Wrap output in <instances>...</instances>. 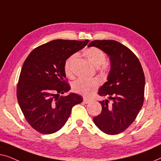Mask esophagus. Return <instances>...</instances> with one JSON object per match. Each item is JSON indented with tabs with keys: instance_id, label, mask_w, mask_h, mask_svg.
<instances>
[{
	"instance_id": "esophagus-1",
	"label": "esophagus",
	"mask_w": 161,
	"mask_h": 161,
	"mask_svg": "<svg viewBox=\"0 0 161 161\" xmlns=\"http://www.w3.org/2000/svg\"><path fill=\"white\" fill-rule=\"evenodd\" d=\"M83 103H86V104H87V103H90V100L84 97V98H83Z\"/></svg>"
}]
</instances>
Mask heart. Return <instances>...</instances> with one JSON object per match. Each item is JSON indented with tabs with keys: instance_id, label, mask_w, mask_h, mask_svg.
Wrapping results in <instances>:
<instances>
[{
	"instance_id": "b5f03b06",
	"label": "heart",
	"mask_w": 161,
	"mask_h": 161,
	"mask_svg": "<svg viewBox=\"0 0 161 161\" xmlns=\"http://www.w3.org/2000/svg\"><path fill=\"white\" fill-rule=\"evenodd\" d=\"M83 55L89 59L92 64L97 67L100 72H105L107 69L106 56L100 48L90 47L83 50ZM77 57L74 53L67 57L64 63V71L66 75L72 78L73 75V63ZM99 83L95 79L79 78L72 84V89L75 92L85 97L91 96L98 88Z\"/></svg>"
}]
</instances>
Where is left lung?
<instances>
[{"instance_id":"obj_1","label":"left lung","mask_w":161,"mask_h":161,"mask_svg":"<svg viewBox=\"0 0 161 161\" xmlns=\"http://www.w3.org/2000/svg\"><path fill=\"white\" fill-rule=\"evenodd\" d=\"M100 48L111 61L108 81L98 94L108 97L99 101L102 111L94 116L96 126L103 133L116 135L125 131L134 121L144 100L145 77L137 56L126 46L115 40H94L89 47ZM112 103H109V100Z\"/></svg>"}]
</instances>
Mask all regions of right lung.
Wrapping results in <instances>:
<instances>
[{"label":"right lung","instance_id":"1","mask_svg":"<svg viewBox=\"0 0 161 161\" xmlns=\"http://www.w3.org/2000/svg\"><path fill=\"white\" fill-rule=\"evenodd\" d=\"M89 40L56 39L31 52L22 67L17 86V100L25 119L42 134L56 133L69 117L72 107L83 97L71 93L64 71L67 57L85 47Z\"/></svg>","mask_w":161,"mask_h":161}]
</instances>
